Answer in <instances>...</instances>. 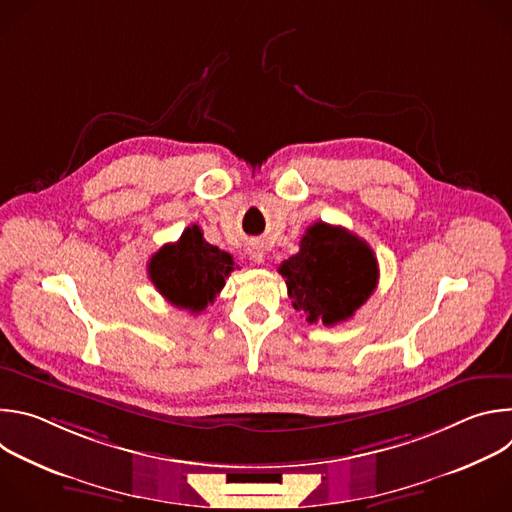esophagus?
I'll return each instance as SVG.
<instances>
[{"label":"esophagus","mask_w":512,"mask_h":512,"mask_svg":"<svg viewBox=\"0 0 512 512\" xmlns=\"http://www.w3.org/2000/svg\"><path fill=\"white\" fill-rule=\"evenodd\" d=\"M249 255H251V259H253L255 263H263V261H265V259H263V251H259V249H251Z\"/></svg>","instance_id":"obj_1"}]
</instances>
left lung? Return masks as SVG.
Here are the masks:
<instances>
[{
  "label": "left lung",
  "mask_w": 512,
  "mask_h": 512,
  "mask_svg": "<svg viewBox=\"0 0 512 512\" xmlns=\"http://www.w3.org/2000/svg\"><path fill=\"white\" fill-rule=\"evenodd\" d=\"M287 296L310 324L334 326L354 316L371 298L379 281L373 249L344 227L314 223L300 241V251L277 269Z\"/></svg>",
  "instance_id": "left-lung-1"
}]
</instances>
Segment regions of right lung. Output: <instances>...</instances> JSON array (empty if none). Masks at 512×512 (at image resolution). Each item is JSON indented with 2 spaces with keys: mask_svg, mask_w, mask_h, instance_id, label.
Here are the masks:
<instances>
[{
  "mask_svg": "<svg viewBox=\"0 0 512 512\" xmlns=\"http://www.w3.org/2000/svg\"><path fill=\"white\" fill-rule=\"evenodd\" d=\"M233 269V257L206 243L198 225L188 227L176 243L164 245L148 263L150 279L160 294L192 314L214 302Z\"/></svg>",
  "mask_w": 512,
  "mask_h": 512,
  "instance_id": "add662e5",
  "label": "right lung"
}]
</instances>
